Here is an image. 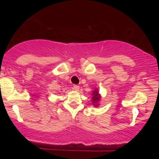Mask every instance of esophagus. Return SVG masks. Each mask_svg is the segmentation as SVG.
<instances>
[{
	"label": "esophagus",
	"mask_w": 159,
	"mask_h": 159,
	"mask_svg": "<svg viewBox=\"0 0 159 159\" xmlns=\"http://www.w3.org/2000/svg\"><path fill=\"white\" fill-rule=\"evenodd\" d=\"M73 89L75 90V91H78V90H79V86L75 84V85L73 86Z\"/></svg>",
	"instance_id": "1"
}]
</instances>
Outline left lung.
Wrapping results in <instances>:
<instances>
[{
  "instance_id": "8db88e82",
  "label": "left lung",
  "mask_w": 159,
  "mask_h": 159,
  "mask_svg": "<svg viewBox=\"0 0 159 159\" xmlns=\"http://www.w3.org/2000/svg\"><path fill=\"white\" fill-rule=\"evenodd\" d=\"M92 98H91V100H92V105L94 107H98L99 106V102H100L101 98H102V96L99 94V91L98 90L97 88L92 91Z\"/></svg>"
}]
</instances>
